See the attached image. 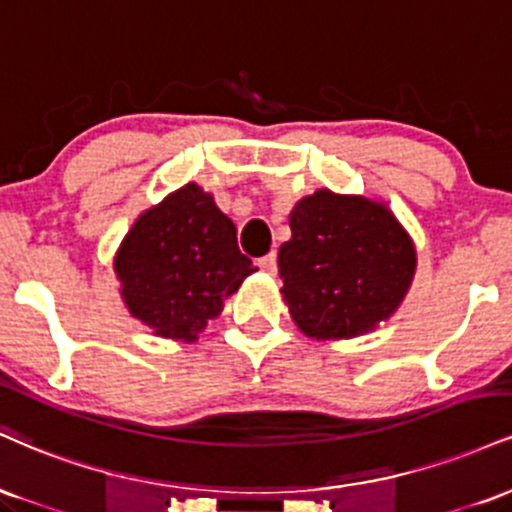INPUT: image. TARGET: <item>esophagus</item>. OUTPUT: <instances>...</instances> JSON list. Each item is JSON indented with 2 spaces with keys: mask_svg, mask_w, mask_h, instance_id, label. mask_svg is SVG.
Returning <instances> with one entry per match:
<instances>
[{
  "mask_svg": "<svg viewBox=\"0 0 512 512\" xmlns=\"http://www.w3.org/2000/svg\"><path fill=\"white\" fill-rule=\"evenodd\" d=\"M257 264H260L264 272L274 274V272H276V252H269V255L260 257V262H257Z\"/></svg>",
  "mask_w": 512,
  "mask_h": 512,
  "instance_id": "1",
  "label": "esophagus"
}]
</instances>
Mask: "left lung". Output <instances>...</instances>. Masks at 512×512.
Wrapping results in <instances>:
<instances>
[{
	"label": "left lung",
	"instance_id": "left-lung-1",
	"mask_svg": "<svg viewBox=\"0 0 512 512\" xmlns=\"http://www.w3.org/2000/svg\"><path fill=\"white\" fill-rule=\"evenodd\" d=\"M289 226L281 293L305 337H361L404 301L416 248L387 204L317 190L291 209Z\"/></svg>",
	"mask_w": 512,
	"mask_h": 512
}]
</instances>
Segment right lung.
<instances>
[{"mask_svg":"<svg viewBox=\"0 0 512 512\" xmlns=\"http://www.w3.org/2000/svg\"><path fill=\"white\" fill-rule=\"evenodd\" d=\"M257 267L236 226L195 182L146 209L115 255L122 301L156 337L195 342Z\"/></svg>","mask_w":512,"mask_h":512,"instance_id":"obj_1","label":"right lung"}]
</instances>
